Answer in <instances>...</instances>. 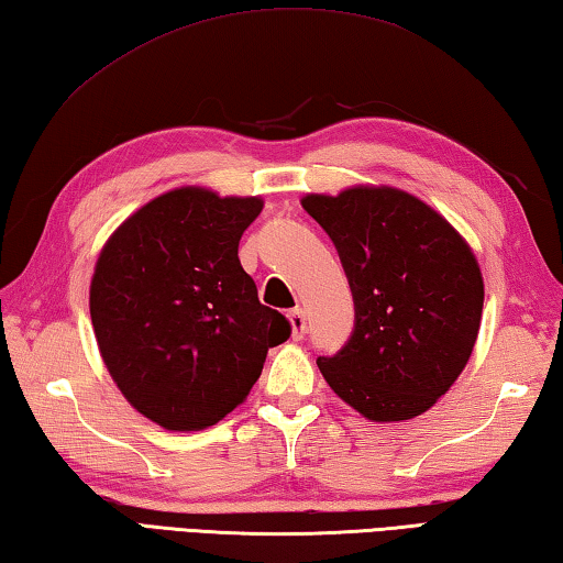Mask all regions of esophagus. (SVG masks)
Returning a JSON list of instances; mask_svg holds the SVG:
<instances>
[{"label": "esophagus", "instance_id": "34e87169", "mask_svg": "<svg viewBox=\"0 0 563 563\" xmlns=\"http://www.w3.org/2000/svg\"><path fill=\"white\" fill-rule=\"evenodd\" d=\"M289 323H291V336L301 341L303 336H307V313H303L301 309H294L289 311Z\"/></svg>", "mask_w": 563, "mask_h": 563}]
</instances>
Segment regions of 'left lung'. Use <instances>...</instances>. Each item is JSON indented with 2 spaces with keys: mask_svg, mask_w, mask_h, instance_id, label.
I'll return each instance as SVG.
<instances>
[{
  "mask_svg": "<svg viewBox=\"0 0 563 563\" xmlns=\"http://www.w3.org/2000/svg\"><path fill=\"white\" fill-rule=\"evenodd\" d=\"M331 236L353 294V331L319 368L376 422L410 420L445 396L475 349L485 284L448 220L396 187L301 200Z\"/></svg>",
  "mask_w": 563,
  "mask_h": 563,
  "instance_id": "8db88e82",
  "label": "left lung"
}]
</instances>
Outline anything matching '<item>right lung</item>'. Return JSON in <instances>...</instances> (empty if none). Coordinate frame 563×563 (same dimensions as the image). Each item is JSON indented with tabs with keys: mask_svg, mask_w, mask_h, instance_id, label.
I'll use <instances>...</instances> for the list:
<instances>
[{
	"mask_svg": "<svg viewBox=\"0 0 563 563\" xmlns=\"http://www.w3.org/2000/svg\"><path fill=\"white\" fill-rule=\"evenodd\" d=\"M260 197L180 187L118 227L96 262L91 321L128 402L165 430H202L232 412L291 323L264 307L240 240Z\"/></svg>",
	"mask_w": 563,
	"mask_h": 563,
	"instance_id": "1",
	"label": "right lung"
}]
</instances>
